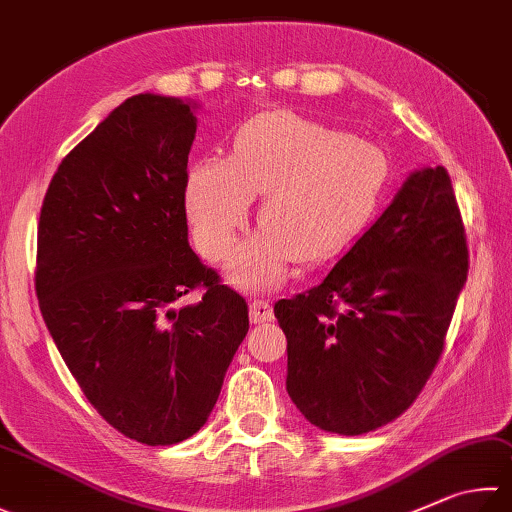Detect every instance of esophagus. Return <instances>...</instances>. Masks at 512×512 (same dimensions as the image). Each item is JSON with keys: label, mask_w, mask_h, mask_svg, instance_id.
Segmentation results:
<instances>
[{"label": "esophagus", "mask_w": 512, "mask_h": 512, "mask_svg": "<svg viewBox=\"0 0 512 512\" xmlns=\"http://www.w3.org/2000/svg\"><path fill=\"white\" fill-rule=\"evenodd\" d=\"M272 318H274V310L267 301H252V303H249V321H252L254 325L267 323V321H272Z\"/></svg>", "instance_id": "obj_1"}]
</instances>
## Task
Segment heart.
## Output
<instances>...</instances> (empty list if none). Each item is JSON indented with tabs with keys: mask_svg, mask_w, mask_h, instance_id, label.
Here are the masks:
<instances>
[{
	"mask_svg": "<svg viewBox=\"0 0 512 512\" xmlns=\"http://www.w3.org/2000/svg\"><path fill=\"white\" fill-rule=\"evenodd\" d=\"M388 178L376 144L292 111L254 115L238 129L229 158L191 167L185 209L198 252L220 263L236 249L252 198L260 231L227 267L245 292L281 285L289 267L327 260L368 223Z\"/></svg>",
	"mask_w": 512,
	"mask_h": 512,
	"instance_id": "b5f03b06",
	"label": "heart"
}]
</instances>
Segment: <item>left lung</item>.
<instances>
[{"instance_id": "left-lung-1", "label": "left lung", "mask_w": 512, "mask_h": 512, "mask_svg": "<svg viewBox=\"0 0 512 512\" xmlns=\"http://www.w3.org/2000/svg\"><path fill=\"white\" fill-rule=\"evenodd\" d=\"M466 278L448 171L414 169L321 283L274 305L289 399L334 435L397 419L435 370Z\"/></svg>"}]
</instances>
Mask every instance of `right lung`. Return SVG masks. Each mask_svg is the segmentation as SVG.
Here are the masks:
<instances>
[{
	"label": "right lung",
	"instance_id": "right-lung-1",
	"mask_svg": "<svg viewBox=\"0 0 512 512\" xmlns=\"http://www.w3.org/2000/svg\"><path fill=\"white\" fill-rule=\"evenodd\" d=\"M198 102L140 93L62 160L37 227L35 292L84 397L133 441L205 426L249 330L245 298L189 247ZM202 286L198 304L179 298Z\"/></svg>",
	"mask_w": 512,
	"mask_h": 512
}]
</instances>
